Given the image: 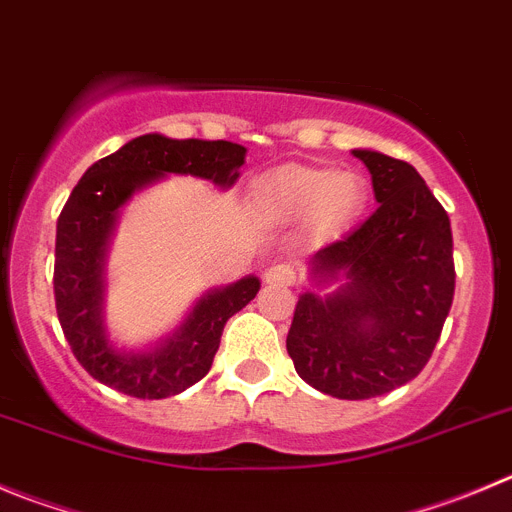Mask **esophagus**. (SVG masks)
Segmentation results:
<instances>
[{
	"mask_svg": "<svg viewBox=\"0 0 512 512\" xmlns=\"http://www.w3.org/2000/svg\"><path fill=\"white\" fill-rule=\"evenodd\" d=\"M264 279L269 286H294L296 271L289 264H274L271 269H266Z\"/></svg>",
	"mask_w": 512,
	"mask_h": 512,
	"instance_id": "esophagus-1",
	"label": "esophagus"
}]
</instances>
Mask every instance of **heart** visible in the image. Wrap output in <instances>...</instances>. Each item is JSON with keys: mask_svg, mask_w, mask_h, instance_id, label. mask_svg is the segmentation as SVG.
I'll return each instance as SVG.
<instances>
[{"mask_svg": "<svg viewBox=\"0 0 512 512\" xmlns=\"http://www.w3.org/2000/svg\"><path fill=\"white\" fill-rule=\"evenodd\" d=\"M253 206L271 226H289L309 218L316 236H334L359 216L364 186L352 173L289 163L256 180Z\"/></svg>", "mask_w": 512, "mask_h": 512, "instance_id": "obj_1", "label": "heart"}]
</instances>
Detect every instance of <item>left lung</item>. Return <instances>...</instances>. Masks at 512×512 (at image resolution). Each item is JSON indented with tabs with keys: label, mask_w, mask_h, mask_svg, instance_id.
<instances>
[{
	"label": "left lung",
	"mask_w": 512,
	"mask_h": 512,
	"mask_svg": "<svg viewBox=\"0 0 512 512\" xmlns=\"http://www.w3.org/2000/svg\"><path fill=\"white\" fill-rule=\"evenodd\" d=\"M372 173L379 208L342 241L314 253L316 284L299 296L286 352L306 384L337 399H369L425 369L455 296L450 218L410 163L352 150Z\"/></svg>",
	"instance_id": "1"
}]
</instances>
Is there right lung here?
<instances>
[{"mask_svg":"<svg viewBox=\"0 0 512 512\" xmlns=\"http://www.w3.org/2000/svg\"><path fill=\"white\" fill-rule=\"evenodd\" d=\"M246 148L228 140H173L150 133L97 160L82 175L57 218L55 304L62 332L90 377L138 399H165L201 382L211 369L226 321L259 294L256 276L196 301L186 321L148 352H125L107 337L105 256L118 213L135 191L168 173L231 188Z\"/></svg>","mask_w":512,"mask_h":512,"instance_id":"obj_1","label":"right lung"}]
</instances>
